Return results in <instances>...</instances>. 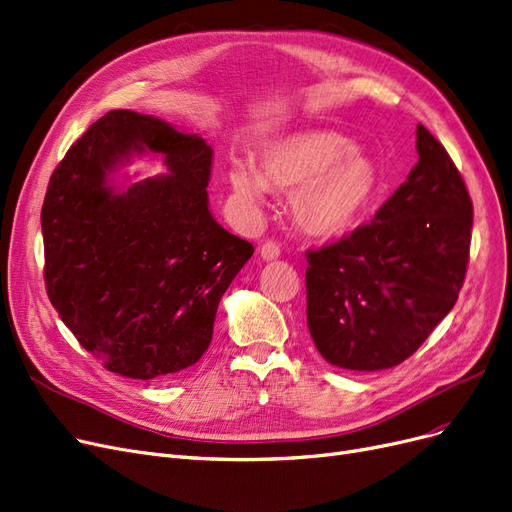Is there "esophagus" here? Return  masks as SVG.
<instances>
[{"instance_id": "34e87169", "label": "esophagus", "mask_w": 512, "mask_h": 512, "mask_svg": "<svg viewBox=\"0 0 512 512\" xmlns=\"http://www.w3.org/2000/svg\"><path fill=\"white\" fill-rule=\"evenodd\" d=\"M259 253H261V257L266 259V261H272V259H278V257H280V246H278L274 240H268V242L261 244Z\"/></svg>"}]
</instances>
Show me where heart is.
Masks as SVG:
<instances>
[{
  "label": "heart",
  "mask_w": 512,
  "mask_h": 512,
  "mask_svg": "<svg viewBox=\"0 0 512 512\" xmlns=\"http://www.w3.org/2000/svg\"><path fill=\"white\" fill-rule=\"evenodd\" d=\"M227 183L246 208H259L268 187L291 192L293 221L310 236H342L380 194V168L335 130H299L261 147L257 168L230 162Z\"/></svg>",
  "instance_id": "1"
}]
</instances>
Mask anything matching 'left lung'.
I'll list each match as a JSON object with an SVG mask.
<instances>
[{
    "label": "left lung",
    "mask_w": 512,
    "mask_h": 512,
    "mask_svg": "<svg viewBox=\"0 0 512 512\" xmlns=\"http://www.w3.org/2000/svg\"><path fill=\"white\" fill-rule=\"evenodd\" d=\"M418 164L373 221L308 251V329L327 363L401 365L449 314L464 285L472 202L445 147L418 124Z\"/></svg>",
    "instance_id": "left-lung-1"
}]
</instances>
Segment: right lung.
Here are the masks:
<instances>
[{"instance_id":"add662e5","label":"right lung","mask_w":512,"mask_h":512,"mask_svg":"<svg viewBox=\"0 0 512 512\" xmlns=\"http://www.w3.org/2000/svg\"><path fill=\"white\" fill-rule=\"evenodd\" d=\"M143 153L160 155L169 175L111 186L117 166ZM211 166L202 137L113 109L50 177L46 291L82 348L113 373L173 377L211 344L219 299L255 251L208 211Z\"/></svg>"}]
</instances>
